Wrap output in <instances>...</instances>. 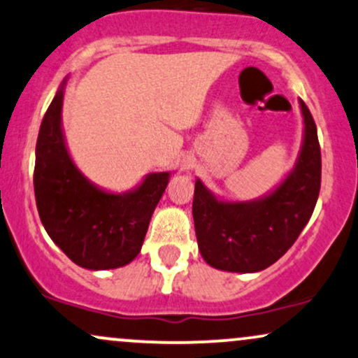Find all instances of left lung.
I'll use <instances>...</instances> for the list:
<instances>
[{
    "label": "left lung",
    "instance_id": "8db88e82",
    "mask_svg": "<svg viewBox=\"0 0 358 358\" xmlns=\"http://www.w3.org/2000/svg\"><path fill=\"white\" fill-rule=\"evenodd\" d=\"M301 148L293 170L273 190L245 202L217 196L195 180L193 222L203 261L229 273H257L286 252L315 210L322 182V153L310 109L299 99Z\"/></svg>",
    "mask_w": 358,
    "mask_h": 358
}]
</instances>
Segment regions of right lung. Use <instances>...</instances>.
Masks as SVG:
<instances>
[{
  "mask_svg": "<svg viewBox=\"0 0 358 358\" xmlns=\"http://www.w3.org/2000/svg\"><path fill=\"white\" fill-rule=\"evenodd\" d=\"M65 77L40 126L35 150V199L40 220L65 256L90 271L129 264L141 250L171 171L148 173L116 193L92 183L73 163L62 127Z\"/></svg>",
  "mask_w": 358,
  "mask_h": 358,
  "instance_id": "right-lung-1",
  "label": "right lung"
}]
</instances>
